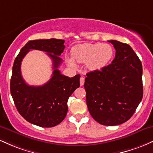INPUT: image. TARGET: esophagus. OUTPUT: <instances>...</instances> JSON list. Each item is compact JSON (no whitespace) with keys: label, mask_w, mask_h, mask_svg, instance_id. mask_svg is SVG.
<instances>
[{"label":"esophagus","mask_w":153,"mask_h":153,"mask_svg":"<svg viewBox=\"0 0 153 153\" xmlns=\"http://www.w3.org/2000/svg\"><path fill=\"white\" fill-rule=\"evenodd\" d=\"M84 84H85V78L83 76H81L80 77V85H84Z\"/></svg>","instance_id":"esophagus-1"}]
</instances>
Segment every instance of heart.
I'll return each mask as SVG.
<instances>
[{"instance_id":"b5f03b06","label":"heart","mask_w":153,"mask_h":153,"mask_svg":"<svg viewBox=\"0 0 153 153\" xmlns=\"http://www.w3.org/2000/svg\"><path fill=\"white\" fill-rule=\"evenodd\" d=\"M114 55V48L109 44L86 43L76 46L71 51L74 60L79 63H86L91 71H97L105 67L112 60ZM72 58H68L67 63L71 67L76 63Z\"/></svg>"}]
</instances>
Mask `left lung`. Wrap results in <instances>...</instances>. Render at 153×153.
I'll use <instances>...</instances> for the list:
<instances>
[{"mask_svg": "<svg viewBox=\"0 0 153 153\" xmlns=\"http://www.w3.org/2000/svg\"><path fill=\"white\" fill-rule=\"evenodd\" d=\"M116 56L108 66L87 74L84 87L89 112L97 122L116 126L134 114L143 96L142 66L131 46L109 40Z\"/></svg>", "mask_w": 153, "mask_h": 153, "instance_id": "8db88e82", "label": "left lung"}]
</instances>
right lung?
Segmentation results:
<instances>
[{"instance_id":"add662e5","label":"right lung","mask_w":153,"mask_h":153,"mask_svg":"<svg viewBox=\"0 0 153 153\" xmlns=\"http://www.w3.org/2000/svg\"><path fill=\"white\" fill-rule=\"evenodd\" d=\"M64 42L54 38L29 41L13 63L10 90L17 111L28 122L41 127H53L64 119L68 97L80 86L79 74L70 78L58 69L62 62L59 56L65 48ZM31 49L46 52L53 61L52 77L43 85L30 86L22 78V59Z\"/></svg>"}]
</instances>
